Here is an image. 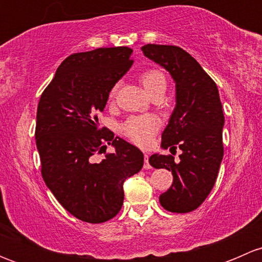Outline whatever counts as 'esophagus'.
I'll list each match as a JSON object with an SVG mask.
<instances>
[{
	"label": "esophagus",
	"mask_w": 262,
	"mask_h": 262,
	"mask_svg": "<svg viewBox=\"0 0 262 262\" xmlns=\"http://www.w3.org/2000/svg\"><path fill=\"white\" fill-rule=\"evenodd\" d=\"M144 168H150L152 167V166H150V163H149V156L148 155H144V166H143Z\"/></svg>",
	"instance_id": "obj_1"
}]
</instances>
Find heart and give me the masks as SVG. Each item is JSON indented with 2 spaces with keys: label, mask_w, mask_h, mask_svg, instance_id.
Segmentation results:
<instances>
[{
  "label": "heart",
  "mask_w": 262,
  "mask_h": 262,
  "mask_svg": "<svg viewBox=\"0 0 262 262\" xmlns=\"http://www.w3.org/2000/svg\"><path fill=\"white\" fill-rule=\"evenodd\" d=\"M139 81L149 95L166 90V77L157 68H149L139 76ZM115 87L110 91V99H114ZM161 128V120L156 115H134L126 119L121 125V132L132 142L142 147L150 144L153 137Z\"/></svg>",
  "instance_id": "heart-1"
}]
</instances>
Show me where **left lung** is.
Returning a JSON list of instances; mask_svg holds the SVG:
<instances>
[{
	"instance_id": "1",
	"label": "left lung",
	"mask_w": 262,
	"mask_h": 262,
	"mask_svg": "<svg viewBox=\"0 0 262 262\" xmlns=\"http://www.w3.org/2000/svg\"><path fill=\"white\" fill-rule=\"evenodd\" d=\"M141 49L176 82V107L161 146L180 148V162L175 163L171 155L149 157L150 166L166 168L173 176L170 189L160 195V203L168 212H192L212 191L223 158L224 115L218 87L180 47L147 44Z\"/></svg>"
}]
</instances>
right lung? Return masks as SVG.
Returning <instances> with one entry per match:
<instances>
[{"label": "right lung", "mask_w": 262, "mask_h": 262, "mask_svg": "<svg viewBox=\"0 0 262 262\" xmlns=\"http://www.w3.org/2000/svg\"><path fill=\"white\" fill-rule=\"evenodd\" d=\"M128 47L75 53L58 67L41 94L35 139L41 176L67 212L87 223H104L120 212L123 184L143 167V153L100 128L114 84L133 64ZM116 148L106 153V144ZM104 152L100 163L96 155Z\"/></svg>", "instance_id": "right-lung-1"}]
</instances>
